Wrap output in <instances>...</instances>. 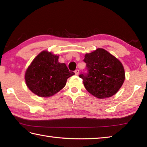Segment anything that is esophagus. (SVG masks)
<instances>
[{
  "mask_svg": "<svg viewBox=\"0 0 147 147\" xmlns=\"http://www.w3.org/2000/svg\"><path fill=\"white\" fill-rule=\"evenodd\" d=\"M74 73H75L76 75H78V74H79V70L77 69H76L75 71H74Z\"/></svg>",
  "mask_w": 147,
  "mask_h": 147,
  "instance_id": "1",
  "label": "esophagus"
}]
</instances>
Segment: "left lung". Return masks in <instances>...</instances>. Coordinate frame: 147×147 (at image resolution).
Instances as JSON below:
<instances>
[{
	"mask_svg": "<svg viewBox=\"0 0 147 147\" xmlns=\"http://www.w3.org/2000/svg\"><path fill=\"white\" fill-rule=\"evenodd\" d=\"M86 73L79 77L90 93L98 98L111 97L115 95L125 80L124 69L121 62L103 49H97L86 54Z\"/></svg>",
	"mask_w": 147,
	"mask_h": 147,
	"instance_id": "8db88e82",
	"label": "left lung"
}]
</instances>
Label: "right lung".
<instances>
[{"label":"right lung","mask_w":147,"mask_h":147,"mask_svg":"<svg viewBox=\"0 0 147 147\" xmlns=\"http://www.w3.org/2000/svg\"><path fill=\"white\" fill-rule=\"evenodd\" d=\"M59 55L42 51L33 59L25 73L28 88L35 95L49 97L65 86L67 78L74 74L64 63L58 61Z\"/></svg>","instance_id":"right-lung-1"}]
</instances>
